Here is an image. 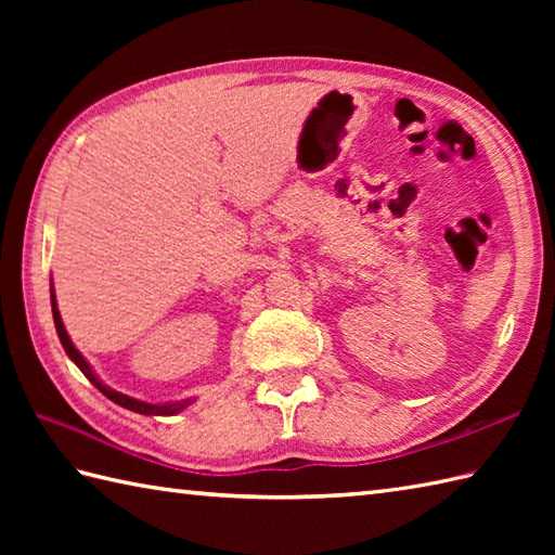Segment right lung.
I'll list each match as a JSON object with an SVG mask.
<instances>
[{
    "label": "right lung",
    "mask_w": 555,
    "mask_h": 555,
    "mask_svg": "<svg viewBox=\"0 0 555 555\" xmlns=\"http://www.w3.org/2000/svg\"><path fill=\"white\" fill-rule=\"evenodd\" d=\"M52 317H54L56 334H59V340H62L66 356L76 362V367H78L82 374L88 376L90 384L98 386L100 391H102L104 396H107L109 400H114L116 405H121V408H126V410H133V412H140V415H176V412H181L183 408H188V405L193 403V398H185V400H173V403H162V405H157V403H145V400H138V398H131V396H126V393L114 391V388H109L107 384L100 382V376H98L95 372H92L88 360L80 356L78 348H76L74 344H70V338H68V334H66L64 322H62V314H59V308H56L54 286H52Z\"/></svg>",
    "instance_id": "obj_1"
}]
</instances>
